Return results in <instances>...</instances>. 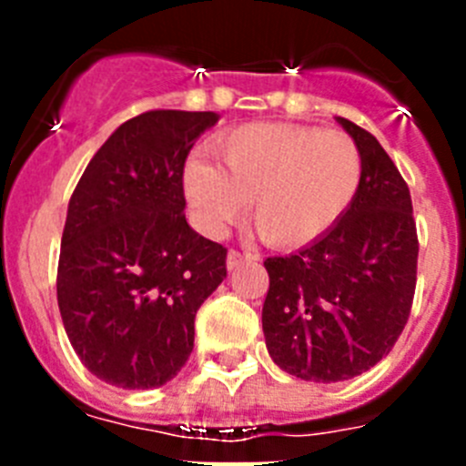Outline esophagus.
<instances>
[{
  "label": "esophagus",
  "mask_w": 466,
  "mask_h": 466,
  "mask_svg": "<svg viewBox=\"0 0 466 466\" xmlns=\"http://www.w3.org/2000/svg\"><path fill=\"white\" fill-rule=\"evenodd\" d=\"M257 254H240V252H236V249H230L228 252V257H226V268L228 270H233V268H238V266H240V263H245V261H257Z\"/></svg>",
  "instance_id": "esophagus-1"
}]
</instances>
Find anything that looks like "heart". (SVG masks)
Returning <instances> with one entry per match:
<instances>
[{"instance_id": "obj_1", "label": "heart", "mask_w": 466, "mask_h": 466, "mask_svg": "<svg viewBox=\"0 0 466 466\" xmlns=\"http://www.w3.org/2000/svg\"><path fill=\"white\" fill-rule=\"evenodd\" d=\"M219 166L191 158L184 193L196 224L217 236L252 200L258 236L275 247H299L327 233L355 200L361 154L340 130L252 123L212 144Z\"/></svg>"}]
</instances>
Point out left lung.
Masks as SVG:
<instances>
[{
  "instance_id": "1",
  "label": "left lung",
  "mask_w": 466,
  "mask_h": 466,
  "mask_svg": "<svg viewBox=\"0 0 466 466\" xmlns=\"http://www.w3.org/2000/svg\"><path fill=\"white\" fill-rule=\"evenodd\" d=\"M339 126L361 154V184L327 233L289 257L266 258V348L282 371L308 382L361 376L394 348L409 319L418 268L410 193L371 133Z\"/></svg>"
}]
</instances>
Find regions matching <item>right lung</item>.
<instances>
[{"label":"right lung","mask_w":466,"mask_h":466,"mask_svg":"<svg viewBox=\"0 0 466 466\" xmlns=\"http://www.w3.org/2000/svg\"><path fill=\"white\" fill-rule=\"evenodd\" d=\"M219 121L147 111L109 135L69 198L57 308L93 376L151 390L182 371L198 308L226 278V249L184 217V163Z\"/></svg>","instance_id":"obj_1"}]
</instances>
